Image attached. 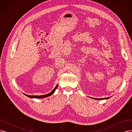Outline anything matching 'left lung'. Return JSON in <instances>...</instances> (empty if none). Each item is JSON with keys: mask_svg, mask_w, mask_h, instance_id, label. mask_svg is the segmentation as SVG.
I'll use <instances>...</instances> for the list:
<instances>
[{"mask_svg": "<svg viewBox=\"0 0 132 132\" xmlns=\"http://www.w3.org/2000/svg\"><path fill=\"white\" fill-rule=\"evenodd\" d=\"M110 98V97H105V98H101V99H99V98H95V99H96V100H103V99H109Z\"/></svg>", "mask_w": 132, "mask_h": 132, "instance_id": "obj_1", "label": "left lung"}]
</instances>
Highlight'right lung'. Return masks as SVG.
Masks as SVG:
<instances>
[{"mask_svg":"<svg viewBox=\"0 0 132 132\" xmlns=\"http://www.w3.org/2000/svg\"><path fill=\"white\" fill-rule=\"evenodd\" d=\"M57 85L56 87H55V88L50 93H48V94H47L43 95H27V94H25V95H26L27 96L30 97V98H37V99L43 98V97H47V96L52 95L53 94V93L55 92V90H56V89H57Z\"/></svg>","mask_w":132,"mask_h":132,"instance_id":"obj_1","label":"right lung"}]
</instances>
